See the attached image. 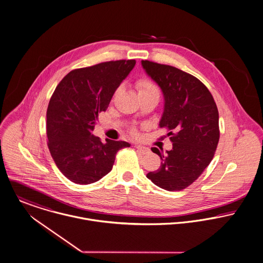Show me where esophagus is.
I'll list each match as a JSON object with an SVG mask.
<instances>
[{"mask_svg":"<svg viewBox=\"0 0 263 263\" xmlns=\"http://www.w3.org/2000/svg\"><path fill=\"white\" fill-rule=\"evenodd\" d=\"M135 147L138 149V151L140 152V153H142V154H146V153H148L149 152V149L148 148H146V147H144V146H141V145H135Z\"/></svg>","mask_w":263,"mask_h":263,"instance_id":"obj_1","label":"esophagus"}]
</instances>
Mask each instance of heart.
Instances as JSON below:
<instances>
[{
  "instance_id": "b5f03b06",
  "label": "heart",
  "mask_w": 263,
  "mask_h": 263,
  "mask_svg": "<svg viewBox=\"0 0 263 263\" xmlns=\"http://www.w3.org/2000/svg\"><path fill=\"white\" fill-rule=\"evenodd\" d=\"M137 87L139 88V92L157 89L156 87H155L150 81H148V80H140V81L137 83Z\"/></svg>"
}]
</instances>
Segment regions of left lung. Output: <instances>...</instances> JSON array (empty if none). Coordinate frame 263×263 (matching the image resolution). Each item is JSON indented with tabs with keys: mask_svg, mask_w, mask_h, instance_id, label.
Masks as SVG:
<instances>
[{
	"mask_svg": "<svg viewBox=\"0 0 263 263\" xmlns=\"http://www.w3.org/2000/svg\"><path fill=\"white\" fill-rule=\"evenodd\" d=\"M147 74L162 89L164 111L160 127L170 130L173 149L163 154L151 150L162 162L147 177L166 191L192 184L211 162L219 141L218 110L203 83L174 66L142 61Z\"/></svg>",
	"mask_w": 263,
	"mask_h": 263,
	"instance_id": "obj_1",
	"label": "left lung"
}]
</instances>
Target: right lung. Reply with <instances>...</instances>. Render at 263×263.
Wrapping results in <instances>:
<instances>
[{"label": "right lung", "instance_id": "1", "mask_svg": "<svg viewBox=\"0 0 263 263\" xmlns=\"http://www.w3.org/2000/svg\"><path fill=\"white\" fill-rule=\"evenodd\" d=\"M135 64L136 60H117L74 69L55 88L47 110L48 147L69 180L98 181L111 172L116 153L130 146L108 139L104 144L91 132Z\"/></svg>", "mask_w": 263, "mask_h": 263}]
</instances>
